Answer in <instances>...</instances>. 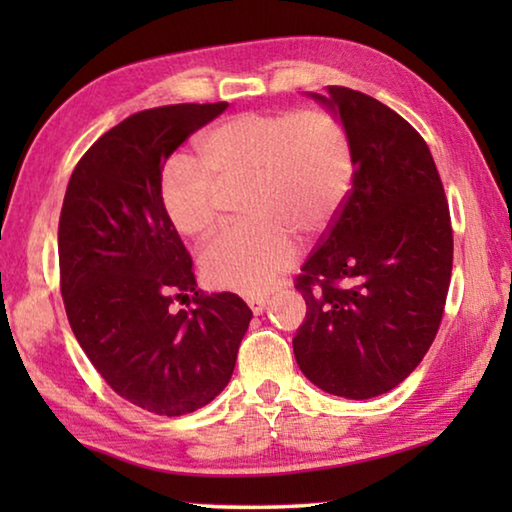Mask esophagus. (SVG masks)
Returning <instances> with one entry per match:
<instances>
[{
	"mask_svg": "<svg viewBox=\"0 0 512 512\" xmlns=\"http://www.w3.org/2000/svg\"><path fill=\"white\" fill-rule=\"evenodd\" d=\"M246 302H248V307L253 309V314H262L268 305V296H248Z\"/></svg>",
	"mask_w": 512,
	"mask_h": 512,
	"instance_id": "obj_1",
	"label": "esophagus"
}]
</instances>
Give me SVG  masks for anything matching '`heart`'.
I'll use <instances>...</instances> for the list:
<instances>
[{
    "instance_id": "heart-1",
    "label": "heart",
    "mask_w": 512,
    "mask_h": 512,
    "mask_svg": "<svg viewBox=\"0 0 512 512\" xmlns=\"http://www.w3.org/2000/svg\"><path fill=\"white\" fill-rule=\"evenodd\" d=\"M201 160L171 158L160 173V201L187 237L219 225L228 192L241 194V214L201 253L212 287L262 291L296 262L298 241L320 237L339 216L354 176L345 126L325 110L241 112L198 142Z\"/></svg>"
}]
</instances>
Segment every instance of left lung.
I'll use <instances>...</instances> for the list:
<instances>
[{
  "label": "left lung",
  "instance_id": "8db88e82",
  "mask_svg": "<svg viewBox=\"0 0 512 512\" xmlns=\"http://www.w3.org/2000/svg\"><path fill=\"white\" fill-rule=\"evenodd\" d=\"M354 155L352 189L293 280L307 302L293 336L325 393L368 400L411 375L436 339L454 262L449 205L422 135L384 103L329 85Z\"/></svg>",
  "mask_w": 512,
  "mask_h": 512
}]
</instances>
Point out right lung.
Returning a JSON list of instances; mask_svg holds the SVG:
<instances>
[{"instance_id": "obj_1", "label": "right lung", "mask_w": 512, "mask_h": 512, "mask_svg": "<svg viewBox=\"0 0 512 512\" xmlns=\"http://www.w3.org/2000/svg\"><path fill=\"white\" fill-rule=\"evenodd\" d=\"M225 108L173 103L126 117L74 167L58 221L60 293L76 341L112 391L169 418L223 391L253 318L237 293L196 289L160 201L164 162Z\"/></svg>"}]
</instances>
